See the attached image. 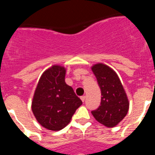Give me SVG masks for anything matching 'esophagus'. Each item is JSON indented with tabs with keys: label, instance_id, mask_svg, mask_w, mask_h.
<instances>
[{
	"label": "esophagus",
	"instance_id": "1",
	"mask_svg": "<svg viewBox=\"0 0 155 155\" xmlns=\"http://www.w3.org/2000/svg\"><path fill=\"white\" fill-rule=\"evenodd\" d=\"M85 98H86V97L84 96V95H83V96L81 97V101H82V102H84V100H85Z\"/></svg>",
	"mask_w": 155,
	"mask_h": 155
}]
</instances>
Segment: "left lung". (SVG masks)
I'll use <instances>...</instances> for the list:
<instances>
[{"instance_id":"8db88e82","label":"left lung","mask_w":155,"mask_h":155,"mask_svg":"<svg viewBox=\"0 0 155 155\" xmlns=\"http://www.w3.org/2000/svg\"><path fill=\"white\" fill-rule=\"evenodd\" d=\"M101 89V104L91 111L94 119L107 127H113L124 120L128 113L129 100L118 75L103 64L91 68Z\"/></svg>"}]
</instances>
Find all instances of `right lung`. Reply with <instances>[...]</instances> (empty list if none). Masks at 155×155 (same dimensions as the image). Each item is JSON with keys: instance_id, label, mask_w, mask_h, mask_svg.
<instances>
[{"instance_id": "1", "label": "right lung", "mask_w": 155, "mask_h": 155, "mask_svg": "<svg viewBox=\"0 0 155 155\" xmlns=\"http://www.w3.org/2000/svg\"><path fill=\"white\" fill-rule=\"evenodd\" d=\"M65 68L59 65L45 71L32 98L31 110L35 119L50 130L64 129L82 104L73 88L65 83Z\"/></svg>"}]
</instances>
